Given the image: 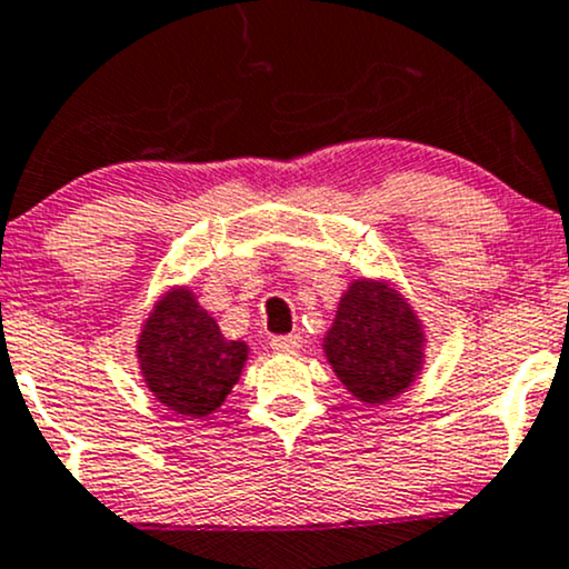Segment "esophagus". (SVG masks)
I'll return each mask as SVG.
<instances>
[{"instance_id": "34e87169", "label": "esophagus", "mask_w": 569, "mask_h": 569, "mask_svg": "<svg viewBox=\"0 0 569 569\" xmlns=\"http://www.w3.org/2000/svg\"><path fill=\"white\" fill-rule=\"evenodd\" d=\"M271 349L279 355H292L301 349V336L290 333V336H273L271 338Z\"/></svg>"}]
</instances>
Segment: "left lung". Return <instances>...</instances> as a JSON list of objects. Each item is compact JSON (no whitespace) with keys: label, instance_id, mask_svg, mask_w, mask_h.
<instances>
[{"label":"left lung","instance_id":"1","mask_svg":"<svg viewBox=\"0 0 569 569\" xmlns=\"http://www.w3.org/2000/svg\"><path fill=\"white\" fill-rule=\"evenodd\" d=\"M322 349L357 400L387 403L411 387L422 370V319L389 282L355 279L338 301Z\"/></svg>","mask_w":569,"mask_h":569}]
</instances>
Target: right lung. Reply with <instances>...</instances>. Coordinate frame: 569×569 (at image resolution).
I'll return each instance as SVG.
<instances>
[{
	"label": "right lung",
	"mask_w": 569,
	"mask_h": 569,
	"mask_svg": "<svg viewBox=\"0 0 569 569\" xmlns=\"http://www.w3.org/2000/svg\"><path fill=\"white\" fill-rule=\"evenodd\" d=\"M250 347L228 341L188 287H171L152 306L137 341L144 385L158 403L201 419L226 403Z\"/></svg>",
	"instance_id": "obj_1"
}]
</instances>
